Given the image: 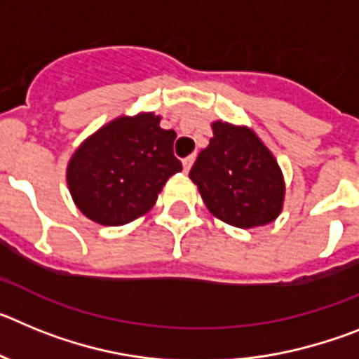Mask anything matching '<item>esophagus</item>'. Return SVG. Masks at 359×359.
<instances>
[{
  "mask_svg": "<svg viewBox=\"0 0 359 359\" xmlns=\"http://www.w3.org/2000/svg\"><path fill=\"white\" fill-rule=\"evenodd\" d=\"M196 156L194 154H190V156H187L185 160H183V169H185V172H189L190 167H192V163H194Z\"/></svg>",
  "mask_w": 359,
  "mask_h": 359,
  "instance_id": "34e87169",
  "label": "esophagus"
}]
</instances>
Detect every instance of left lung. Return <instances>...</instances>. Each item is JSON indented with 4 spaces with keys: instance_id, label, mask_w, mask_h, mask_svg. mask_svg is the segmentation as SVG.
I'll return each instance as SVG.
<instances>
[{
    "instance_id": "obj_1",
    "label": "left lung",
    "mask_w": 359,
    "mask_h": 359,
    "mask_svg": "<svg viewBox=\"0 0 359 359\" xmlns=\"http://www.w3.org/2000/svg\"><path fill=\"white\" fill-rule=\"evenodd\" d=\"M212 129L214 138L189 174L208 210L237 228L275 221L286 187L273 154L252 129L226 122H214Z\"/></svg>"
}]
</instances>
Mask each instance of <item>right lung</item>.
<instances>
[{"label":"right lung","mask_w":359,"mask_h":359,"mask_svg":"<svg viewBox=\"0 0 359 359\" xmlns=\"http://www.w3.org/2000/svg\"><path fill=\"white\" fill-rule=\"evenodd\" d=\"M176 133L160 116H118L75 151L66 170L72 198L91 221L120 226L144 215L161 187L183 169L174 156Z\"/></svg>","instance_id":"1"}]
</instances>
